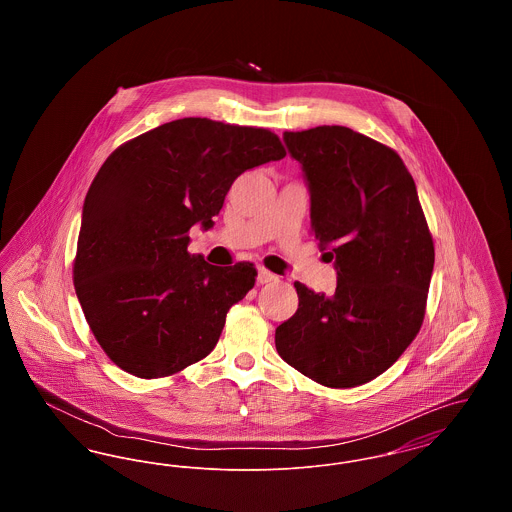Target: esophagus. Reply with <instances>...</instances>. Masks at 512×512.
<instances>
[{
  "label": "esophagus",
  "instance_id": "obj_1",
  "mask_svg": "<svg viewBox=\"0 0 512 512\" xmlns=\"http://www.w3.org/2000/svg\"><path fill=\"white\" fill-rule=\"evenodd\" d=\"M276 280V274L268 272L267 268H259L257 270V282L259 284H268V282H274Z\"/></svg>",
  "mask_w": 512,
  "mask_h": 512
}]
</instances>
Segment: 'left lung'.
Listing matches in <instances>:
<instances>
[{"label":"left lung","instance_id":"left-lung-1","mask_svg":"<svg viewBox=\"0 0 512 512\" xmlns=\"http://www.w3.org/2000/svg\"><path fill=\"white\" fill-rule=\"evenodd\" d=\"M311 194V232L338 270L332 295L295 282L299 307L276 328L278 355L326 388L386 372L416 338L434 242L401 157L345 126L284 132Z\"/></svg>","mask_w":512,"mask_h":512}]
</instances>
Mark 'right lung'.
Here are the masks:
<instances>
[{"label":"right lung","instance_id":"1","mask_svg":"<svg viewBox=\"0 0 512 512\" xmlns=\"http://www.w3.org/2000/svg\"><path fill=\"white\" fill-rule=\"evenodd\" d=\"M286 157L267 128L188 117L117 147L82 209L76 297L107 357L138 378L171 376L207 357L226 313L255 286L251 263L215 267L188 253L234 180Z\"/></svg>","mask_w":512,"mask_h":512}]
</instances>
